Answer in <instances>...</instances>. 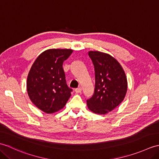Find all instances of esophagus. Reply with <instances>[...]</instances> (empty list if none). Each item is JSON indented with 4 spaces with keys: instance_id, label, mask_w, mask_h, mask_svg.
<instances>
[{
    "instance_id": "1",
    "label": "esophagus",
    "mask_w": 159,
    "mask_h": 159,
    "mask_svg": "<svg viewBox=\"0 0 159 159\" xmlns=\"http://www.w3.org/2000/svg\"><path fill=\"white\" fill-rule=\"evenodd\" d=\"M75 92L76 93H80L81 92V91H82V88L80 87H78V88H76V89H75Z\"/></svg>"
}]
</instances>
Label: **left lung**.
<instances>
[{
  "mask_svg": "<svg viewBox=\"0 0 159 159\" xmlns=\"http://www.w3.org/2000/svg\"><path fill=\"white\" fill-rule=\"evenodd\" d=\"M95 70L93 95L87 100L89 109L98 114H106L124 100L127 92V79L117 61L109 54L89 51Z\"/></svg>",
  "mask_w": 159,
  "mask_h": 159,
  "instance_id": "left-lung-1",
  "label": "left lung"
}]
</instances>
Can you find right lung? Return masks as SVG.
Instances as JSON below:
<instances>
[{
	"mask_svg": "<svg viewBox=\"0 0 159 159\" xmlns=\"http://www.w3.org/2000/svg\"><path fill=\"white\" fill-rule=\"evenodd\" d=\"M72 49H49L40 54L29 71L26 82L32 102L46 113L65 107L72 89L67 85L63 63Z\"/></svg>",
	"mask_w": 159,
	"mask_h": 159,
	"instance_id": "add662e5",
	"label": "right lung"
}]
</instances>
